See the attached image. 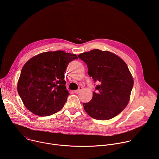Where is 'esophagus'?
I'll use <instances>...</instances> for the list:
<instances>
[{"instance_id": "obj_1", "label": "esophagus", "mask_w": 159, "mask_h": 159, "mask_svg": "<svg viewBox=\"0 0 159 159\" xmlns=\"http://www.w3.org/2000/svg\"><path fill=\"white\" fill-rule=\"evenodd\" d=\"M82 89V87H79V89H78L77 90H75L74 92H75V94H79V93L80 92V90H81Z\"/></svg>"}]
</instances>
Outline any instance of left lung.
Here are the masks:
<instances>
[{"mask_svg":"<svg viewBox=\"0 0 159 159\" xmlns=\"http://www.w3.org/2000/svg\"><path fill=\"white\" fill-rule=\"evenodd\" d=\"M78 57L87 65L88 74L96 85L90 102L83 103L87 114L94 119L107 120L126 107L133 86V79L126 63L107 51L93 50Z\"/></svg>","mask_w":159,"mask_h":159,"instance_id":"obj_1","label":"left lung"}]
</instances>
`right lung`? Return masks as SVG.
<instances>
[{
    "label": "right lung",
    "mask_w": 159,
    "mask_h": 159,
    "mask_svg": "<svg viewBox=\"0 0 159 159\" xmlns=\"http://www.w3.org/2000/svg\"><path fill=\"white\" fill-rule=\"evenodd\" d=\"M75 59L77 56L73 53L47 52L25 63L17 82V91L29 111L39 116H47L63 107L70 94L66 89L64 74L69 63Z\"/></svg>",
    "instance_id": "right-lung-1"
}]
</instances>
